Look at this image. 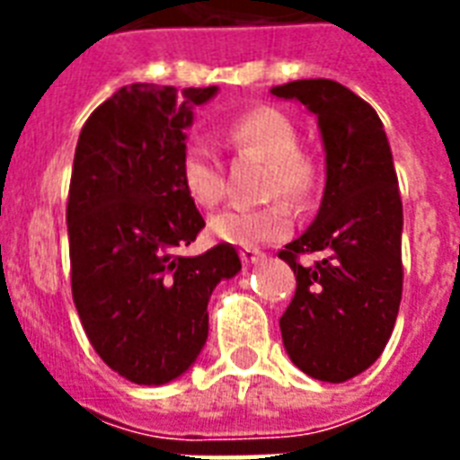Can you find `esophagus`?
<instances>
[{
  "label": "esophagus",
  "instance_id": "1",
  "mask_svg": "<svg viewBox=\"0 0 460 460\" xmlns=\"http://www.w3.org/2000/svg\"><path fill=\"white\" fill-rule=\"evenodd\" d=\"M241 260H243V265H255L260 260H265V252L255 251V248H241Z\"/></svg>",
  "mask_w": 460,
  "mask_h": 460
}]
</instances>
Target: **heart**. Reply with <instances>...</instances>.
I'll use <instances>...</instances> for the list:
<instances>
[{
	"label": "heart",
	"mask_w": 460,
	"mask_h": 460,
	"mask_svg": "<svg viewBox=\"0 0 460 460\" xmlns=\"http://www.w3.org/2000/svg\"><path fill=\"white\" fill-rule=\"evenodd\" d=\"M226 138L241 153L265 159L270 172L265 176L267 195H287L288 200L307 202L317 188V169L298 153V131L294 121L272 107H258L241 114L226 126ZM181 183L188 198L212 208L222 200L224 173L215 150L208 140L190 138L181 153ZM291 209L287 202H270L262 208H226L209 217V236L222 243L252 248L272 243L291 231Z\"/></svg>",
	"instance_id": "obj_1"
}]
</instances>
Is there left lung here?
Returning a JSON list of instances; mask_svg holds the SVG:
<instances>
[{"mask_svg": "<svg viewBox=\"0 0 460 460\" xmlns=\"http://www.w3.org/2000/svg\"><path fill=\"white\" fill-rule=\"evenodd\" d=\"M317 117L324 193L314 222L279 258L296 274V296L279 327L291 363L320 382H346L385 350L401 305L403 205L377 111L329 78L270 90ZM301 252H322L310 268Z\"/></svg>", "mask_w": 460, "mask_h": 460, "instance_id": "1", "label": "left lung"}]
</instances>
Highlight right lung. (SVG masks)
I'll return each instance as SVG.
<instances>
[{"label":"right lung","instance_id":"obj_1","mask_svg":"<svg viewBox=\"0 0 460 460\" xmlns=\"http://www.w3.org/2000/svg\"><path fill=\"white\" fill-rule=\"evenodd\" d=\"M217 90L124 85L78 136L66 205L74 303L97 356L136 385H166L198 360L209 296L241 272L229 243L179 255L205 226L181 183L186 128Z\"/></svg>","mask_w":460,"mask_h":460}]
</instances>
